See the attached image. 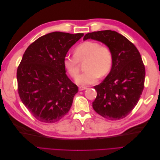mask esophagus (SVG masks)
<instances>
[{"mask_svg": "<svg viewBox=\"0 0 160 160\" xmlns=\"http://www.w3.org/2000/svg\"><path fill=\"white\" fill-rule=\"evenodd\" d=\"M88 89V88H86V87H83V86H79V91H83Z\"/></svg>", "mask_w": 160, "mask_h": 160, "instance_id": "esophagus-1", "label": "esophagus"}]
</instances>
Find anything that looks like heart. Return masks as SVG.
<instances>
[{"mask_svg": "<svg viewBox=\"0 0 160 160\" xmlns=\"http://www.w3.org/2000/svg\"><path fill=\"white\" fill-rule=\"evenodd\" d=\"M74 56H66L63 59L65 70L72 78L79 72V62L84 61V71L76 79L79 85H89L110 71L113 65V55L109 48L93 41H85L77 45Z\"/></svg>", "mask_w": 160, "mask_h": 160, "instance_id": "heart-1", "label": "heart"}]
</instances>
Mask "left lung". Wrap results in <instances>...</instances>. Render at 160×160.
Returning <instances> with one entry per match:
<instances>
[{
	"label": "left lung",
	"instance_id": "left-lung-1",
	"mask_svg": "<svg viewBox=\"0 0 160 160\" xmlns=\"http://www.w3.org/2000/svg\"><path fill=\"white\" fill-rule=\"evenodd\" d=\"M102 42L112 52L113 65L102 83L94 86L93 108L109 120L128 116L136 106L144 88L146 69L138 49L126 37L111 30L86 34L83 40Z\"/></svg>",
	"mask_w": 160,
	"mask_h": 160
}]
</instances>
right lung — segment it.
Returning a JSON list of instances; mask_svg holds the SVG:
<instances>
[{
	"mask_svg": "<svg viewBox=\"0 0 160 160\" xmlns=\"http://www.w3.org/2000/svg\"><path fill=\"white\" fill-rule=\"evenodd\" d=\"M83 35L51 32L37 38L24 53L17 71L18 93L41 122L55 123L69 112L78 87L67 77L63 59Z\"/></svg>",
	"mask_w": 160,
	"mask_h": 160,
	"instance_id": "add662e5",
	"label": "right lung"
}]
</instances>
